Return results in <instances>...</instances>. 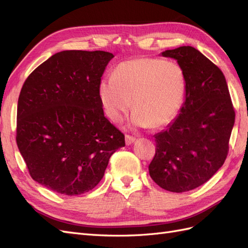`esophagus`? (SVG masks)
Here are the masks:
<instances>
[{
  "instance_id": "1",
  "label": "esophagus",
  "mask_w": 248,
  "mask_h": 248,
  "mask_svg": "<svg viewBox=\"0 0 248 248\" xmlns=\"http://www.w3.org/2000/svg\"><path fill=\"white\" fill-rule=\"evenodd\" d=\"M134 141H136V138L130 137V136H125V142H126L127 146L133 144Z\"/></svg>"
}]
</instances>
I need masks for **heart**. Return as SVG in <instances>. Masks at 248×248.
Here are the masks:
<instances>
[{
    "mask_svg": "<svg viewBox=\"0 0 248 248\" xmlns=\"http://www.w3.org/2000/svg\"><path fill=\"white\" fill-rule=\"evenodd\" d=\"M187 91L181 65L158 58L141 57L119 63L114 76L98 86L101 106L112 122L134 109L130 123L138 128H161L174 121Z\"/></svg>",
    "mask_w": 248,
    "mask_h": 248,
    "instance_id": "heart-1",
    "label": "heart"
}]
</instances>
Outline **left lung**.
<instances>
[{
	"label": "left lung",
	"mask_w": 248,
	"mask_h": 248,
	"mask_svg": "<svg viewBox=\"0 0 248 248\" xmlns=\"http://www.w3.org/2000/svg\"><path fill=\"white\" fill-rule=\"evenodd\" d=\"M160 56L183 67L187 91L177 118L154 136L156 153L149 174L161 188L185 192L206 183L222 167L235 111L223 73L201 51L180 46Z\"/></svg>",
	"instance_id": "left-lung-1"
}]
</instances>
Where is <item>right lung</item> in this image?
<instances>
[{
    "label": "right lung",
    "instance_id": "1",
    "mask_svg": "<svg viewBox=\"0 0 248 248\" xmlns=\"http://www.w3.org/2000/svg\"><path fill=\"white\" fill-rule=\"evenodd\" d=\"M103 50H63L30 74L17 103L16 142L30 175L46 188L86 193L100 182L124 134L104 117L98 86Z\"/></svg>",
    "mask_w": 248,
    "mask_h": 248
}]
</instances>
